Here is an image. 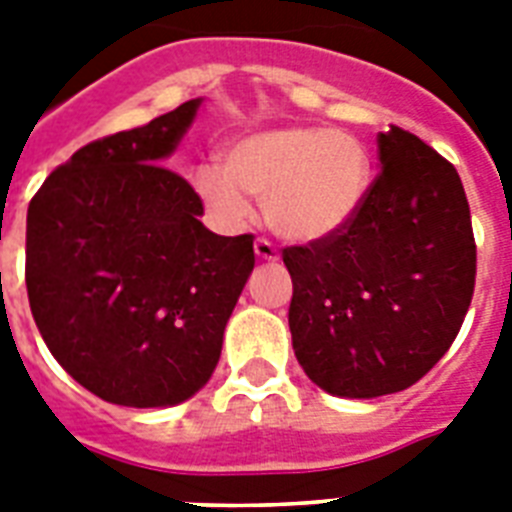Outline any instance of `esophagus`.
Instances as JSON below:
<instances>
[{
  "label": "esophagus",
  "mask_w": 512,
  "mask_h": 512,
  "mask_svg": "<svg viewBox=\"0 0 512 512\" xmlns=\"http://www.w3.org/2000/svg\"><path fill=\"white\" fill-rule=\"evenodd\" d=\"M255 255L260 257V260H265V263H276V260H279V249L273 247V241L257 239L255 241Z\"/></svg>",
  "instance_id": "1"
}]
</instances>
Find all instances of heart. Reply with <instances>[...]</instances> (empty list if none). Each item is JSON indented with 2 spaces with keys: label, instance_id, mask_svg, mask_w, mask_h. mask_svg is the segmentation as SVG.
<instances>
[{
  "label": "heart",
  "instance_id": "1",
  "mask_svg": "<svg viewBox=\"0 0 512 512\" xmlns=\"http://www.w3.org/2000/svg\"><path fill=\"white\" fill-rule=\"evenodd\" d=\"M369 185V148L332 127L252 132L225 151V167L201 164L193 172V188L217 223L247 225L255 196L263 199L265 223L292 241H319L345 228Z\"/></svg>",
  "mask_w": 512,
  "mask_h": 512
}]
</instances>
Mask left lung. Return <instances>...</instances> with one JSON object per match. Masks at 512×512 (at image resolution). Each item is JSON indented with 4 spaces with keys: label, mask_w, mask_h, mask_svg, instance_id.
Instances as JSON below:
<instances>
[{
    "label": "left lung",
    "mask_w": 512,
    "mask_h": 512,
    "mask_svg": "<svg viewBox=\"0 0 512 512\" xmlns=\"http://www.w3.org/2000/svg\"><path fill=\"white\" fill-rule=\"evenodd\" d=\"M382 170L345 228L281 252L292 276V348L321 390H406L460 332L476 287V239L452 162L390 124Z\"/></svg>",
    "instance_id": "obj_1"
}]
</instances>
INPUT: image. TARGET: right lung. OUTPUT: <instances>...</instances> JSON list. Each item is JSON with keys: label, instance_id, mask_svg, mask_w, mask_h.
<instances>
[{"label": "right lung", "instance_id": "obj_1", "mask_svg": "<svg viewBox=\"0 0 512 512\" xmlns=\"http://www.w3.org/2000/svg\"><path fill=\"white\" fill-rule=\"evenodd\" d=\"M201 100L79 148L34 193L26 289L47 348L108 404L172 406L212 377L255 268L252 233L217 236L164 167Z\"/></svg>", "mask_w": 512, "mask_h": 512}]
</instances>
